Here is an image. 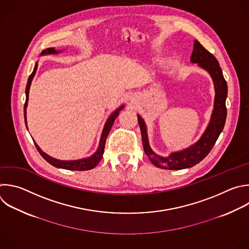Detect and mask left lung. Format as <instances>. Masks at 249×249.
Segmentation results:
<instances>
[{"mask_svg": "<svg viewBox=\"0 0 249 249\" xmlns=\"http://www.w3.org/2000/svg\"><path fill=\"white\" fill-rule=\"evenodd\" d=\"M191 61L197 63L200 67L204 68L210 73L216 92L211 121L200 140L189 148L174 152L168 157L159 156L155 154L149 147L145 124L142 117L138 115V122L141 129L144 153L148 156L152 164L161 169L180 170L195 166L210 152L225 126L227 117L226 99L228 95V86L217 58L197 40H195Z\"/></svg>", "mask_w": 249, "mask_h": 249, "instance_id": "1", "label": "left lung"}]
</instances>
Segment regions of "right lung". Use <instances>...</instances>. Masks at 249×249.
<instances>
[{
	"instance_id": "add662e5",
	"label": "right lung",
	"mask_w": 249,
	"mask_h": 249,
	"mask_svg": "<svg viewBox=\"0 0 249 249\" xmlns=\"http://www.w3.org/2000/svg\"><path fill=\"white\" fill-rule=\"evenodd\" d=\"M58 52H56L54 50V48H48L46 49L45 51L42 52V54H46V53H57ZM37 66H38V63L35 64V67H34V70L33 72L30 74L29 78H28V81H27V85H26V90H25V94H26V100H25V104H24V118H25V124H26V107H27V103H28V95H29V88H30V85H31V81L36 73V70H37ZM123 108V106L121 107H119L116 111H114L110 117L108 118V120L107 121L106 125H105V128H104V131H103V134H102V137H101V142H100V145H99V148L97 150V152L92 155L91 157L89 158H85V159H81V160H71V161H64V160H58V159H55V158H53L51 156H49L48 154H46L45 152H43L40 147L35 143V146L36 148L38 149V151L40 152V154L42 155V157L48 161L50 164H52L53 166L54 167H57V168H62V169H66V170H75V171H85V170H91L93 169L94 167L97 166V164L101 161L102 157H103V154H104V151H105V144H106V141H107V135L109 133V131L111 130V127L114 123V120L116 119V117L118 116L119 114V110H121Z\"/></svg>"
}]
</instances>
